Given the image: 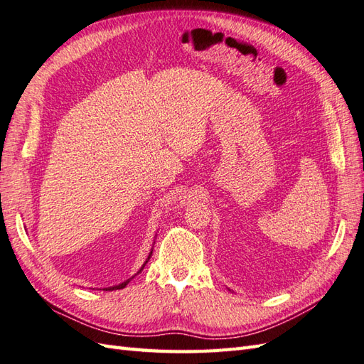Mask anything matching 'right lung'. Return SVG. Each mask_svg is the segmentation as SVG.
<instances>
[{
  "instance_id": "obj_1",
  "label": "right lung",
  "mask_w": 364,
  "mask_h": 364,
  "mask_svg": "<svg viewBox=\"0 0 364 364\" xmlns=\"http://www.w3.org/2000/svg\"><path fill=\"white\" fill-rule=\"evenodd\" d=\"M151 255H152V252L151 254H149V257H147V259H146V263L149 262V258H151ZM146 263L143 264V267L141 269H139V272H141L143 271V269H144V266H146ZM130 282V279H126V282L124 283H121V284H118V286H114V287H106V291H114V289H115V291H117V289H123V287H126L127 286V283Z\"/></svg>"
}]
</instances>
